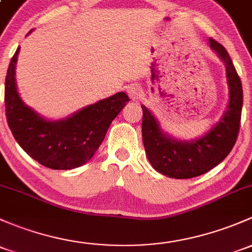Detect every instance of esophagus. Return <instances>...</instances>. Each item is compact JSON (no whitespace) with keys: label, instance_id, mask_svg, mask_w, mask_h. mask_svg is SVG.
<instances>
[{"label":"esophagus","instance_id":"1","mask_svg":"<svg viewBox=\"0 0 252 252\" xmlns=\"http://www.w3.org/2000/svg\"><path fill=\"white\" fill-rule=\"evenodd\" d=\"M128 94L131 100H139L142 96V91L137 86H131L128 89Z\"/></svg>","mask_w":252,"mask_h":252}]
</instances>
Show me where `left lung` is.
<instances>
[{"instance_id": "8db88e82", "label": "left lung", "mask_w": 252, "mask_h": 252, "mask_svg": "<svg viewBox=\"0 0 252 252\" xmlns=\"http://www.w3.org/2000/svg\"><path fill=\"white\" fill-rule=\"evenodd\" d=\"M210 47L226 63L229 102L221 121L202 139L177 141L161 133L157 121L146 106L142 107V141L150 163L160 174L173 179L199 176L221 163L237 141L243 107V87L228 52L210 38Z\"/></svg>"}]
</instances>
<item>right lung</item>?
Wrapping results in <instances>:
<instances>
[{"label":"right lung","mask_w":252,"mask_h":252,"mask_svg":"<svg viewBox=\"0 0 252 252\" xmlns=\"http://www.w3.org/2000/svg\"><path fill=\"white\" fill-rule=\"evenodd\" d=\"M19 48L8 66L4 87L6 117L13 136L30 157L47 168L67 170L83 165L104 141L110 124L129 101L128 95L117 93L67 119L46 121L24 105L18 94L14 78Z\"/></svg>","instance_id":"1"}]
</instances>
